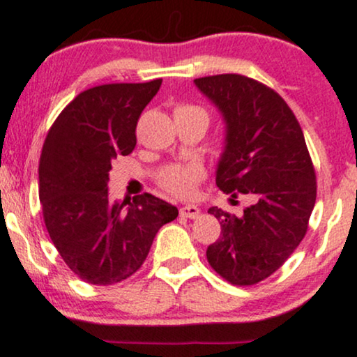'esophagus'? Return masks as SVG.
I'll return each mask as SVG.
<instances>
[{
    "instance_id": "34e87169",
    "label": "esophagus",
    "mask_w": 357,
    "mask_h": 357,
    "mask_svg": "<svg viewBox=\"0 0 357 357\" xmlns=\"http://www.w3.org/2000/svg\"><path fill=\"white\" fill-rule=\"evenodd\" d=\"M179 214H181L183 218H188V220H196V218L201 214V209L195 204H188L179 209Z\"/></svg>"
}]
</instances>
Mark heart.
I'll list each match as a JSON object with an SVG mask.
<instances>
[{"label":"heart","instance_id":"obj_1","mask_svg":"<svg viewBox=\"0 0 357 357\" xmlns=\"http://www.w3.org/2000/svg\"><path fill=\"white\" fill-rule=\"evenodd\" d=\"M176 111H199L204 114V111L196 106H181ZM201 178V169L195 165L186 166H171L161 174V184L165 190H167L171 195L179 197L191 196L196 190L197 179Z\"/></svg>","mask_w":357,"mask_h":357}]
</instances>
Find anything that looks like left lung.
I'll return each instance as SVG.
<instances>
[{
  "mask_svg": "<svg viewBox=\"0 0 357 357\" xmlns=\"http://www.w3.org/2000/svg\"><path fill=\"white\" fill-rule=\"evenodd\" d=\"M225 121V149L216 184L248 195L241 216L209 209L221 236L208 263L236 286H251L278 271L303 241L316 203V174L298 119L274 89L241 75L195 79Z\"/></svg>",
  "mask_w": 357,
  "mask_h": 357,
  "instance_id": "left-lung-1",
  "label": "left lung"
}]
</instances>
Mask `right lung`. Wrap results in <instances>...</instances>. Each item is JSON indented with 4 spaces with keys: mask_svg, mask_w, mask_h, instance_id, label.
<instances>
[{
    "mask_svg": "<svg viewBox=\"0 0 357 357\" xmlns=\"http://www.w3.org/2000/svg\"><path fill=\"white\" fill-rule=\"evenodd\" d=\"M162 79L102 84L61 111L40 158L46 229L68 268L84 282L116 284L144 263L178 208L153 195L109 201L111 162L136 146V124Z\"/></svg>",
    "mask_w": 357,
    "mask_h": 357,
    "instance_id": "1",
    "label": "right lung"
}]
</instances>
